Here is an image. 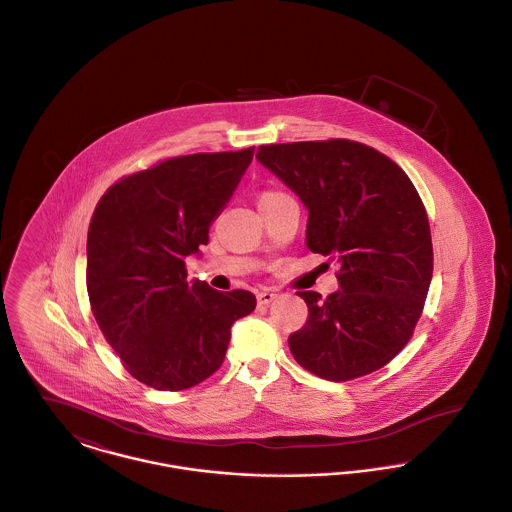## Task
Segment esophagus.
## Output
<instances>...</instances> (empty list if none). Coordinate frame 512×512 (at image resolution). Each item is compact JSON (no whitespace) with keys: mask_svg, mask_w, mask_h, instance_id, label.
I'll return each instance as SVG.
<instances>
[{"mask_svg":"<svg viewBox=\"0 0 512 512\" xmlns=\"http://www.w3.org/2000/svg\"><path fill=\"white\" fill-rule=\"evenodd\" d=\"M276 297H278V293L272 292V290H263L257 295V301H259V305H270Z\"/></svg>","mask_w":512,"mask_h":512,"instance_id":"esophagus-1","label":"esophagus"}]
</instances>
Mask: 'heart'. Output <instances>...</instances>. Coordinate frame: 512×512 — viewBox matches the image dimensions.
Here are the masks:
<instances>
[{
  "instance_id": "heart-1",
  "label": "heart",
  "mask_w": 512,
  "mask_h": 512,
  "mask_svg": "<svg viewBox=\"0 0 512 512\" xmlns=\"http://www.w3.org/2000/svg\"><path fill=\"white\" fill-rule=\"evenodd\" d=\"M272 195H280V192H265V194L261 195V199H267V197H272Z\"/></svg>"
}]
</instances>
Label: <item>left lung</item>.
<instances>
[{
    "instance_id": "8db88e82",
    "label": "left lung",
    "mask_w": 512,
    "mask_h": 512,
    "mask_svg": "<svg viewBox=\"0 0 512 512\" xmlns=\"http://www.w3.org/2000/svg\"><path fill=\"white\" fill-rule=\"evenodd\" d=\"M257 159L307 207V247L340 263L338 292L297 293L309 318L288 338L293 359L332 382L388 365L413 336L434 270L413 182L351 140L261 146Z\"/></svg>"
}]
</instances>
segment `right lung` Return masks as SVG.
<instances>
[{
	"instance_id": "right-lung-1",
	"label": "right lung",
	"mask_w": 512,
	"mask_h": 512,
	"mask_svg": "<svg viewBox=\"0 0 512 512\" xmlns=\"http://www.w3.org/2000/svg\"><path fill=\"white\" fill-rule=\"evenodd\" d=\"M255 147L172 157L113 184L88 228L86 288L99 328L142 384L188 390L219 370L251 292L188 282L186 257L209 242Z\"/></svg>"
}]
</instances>
